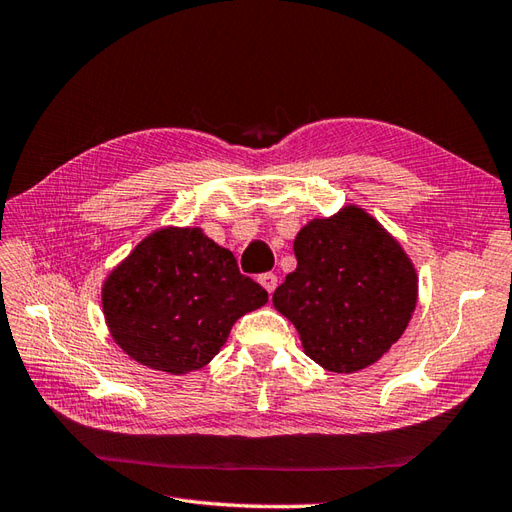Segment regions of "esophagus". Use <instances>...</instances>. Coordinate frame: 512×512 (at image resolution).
I'll return each mask as SVG.
<instances>
[{"instance_id":"obj_1","label":"esophagus","mask_w":512,"mask_h":512,"mask_svg":"<svg viewBox=\"0 0 512 512\" xmlns=\"http://www.w3.org/2000/svg\"><path fill=\"white\" fill-rule=\"evenodd\" d=\"M259 283L264 285V288L268 290V294H272V292H275V288H277V275H275V272H264V275L259 277Z\"/></svg>"}]
</instances>
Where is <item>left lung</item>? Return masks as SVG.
Instances as JSON below:
<instances>
[{"mask_svg":"<svg viewBox=\"0 0 512 512\" xmlns=\"http://www.w3.org/2000/svg\"><path fill=\"white\" fill-rule=\"evenodd\" d=\"M296 270L272 294L307 358L331 373L375 364L406 331L419 279L410 257L373 216L347 205L307 222L294 240Z\"/></svg>","mask_w":512,"mask_h":512,"instance_id":"obj_1","label":"left lung"}]
</instances>
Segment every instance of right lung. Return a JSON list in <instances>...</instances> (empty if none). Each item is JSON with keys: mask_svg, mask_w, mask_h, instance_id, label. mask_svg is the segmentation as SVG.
Instances as JSON below:
<instances>
[{"mask_svg": "<svg viewBox=\"0 0 512 512\" xmlns=\"http://www.w3.org/2000/svg\"><path fill=\"white\" fill-rule=\"evenodd\" d=\"M268 303L229 248L202 229L163 227L144 237L102 285L113 340L154 371L185 375L216 358L237 318Z\"/></svg>", "mask_w": 512, "mask_h": 512, "instance_id": "right-lung-1", "label": "right lung"}]
</instances>
